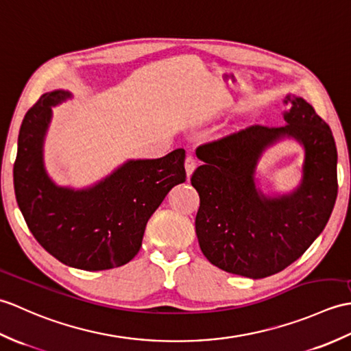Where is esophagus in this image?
<instances>
[{
	"label": "esophagus",
	"mask_w": 351,
	"mask_h": 351,
	"mask_svg": "<svg viewBox=\"0 0 351 351\" xmlns=\"http://www.w3.org/2000/svg\"><path fill=\"white\" fill-rule=\"evenodd\" d=\"M195 167H197V160H195V158H193V154L186 156L184 168H186V174H188V177L192 176L193 171H195Z\"/></svg>",
	"instance_id": "1"
}]
</instances>
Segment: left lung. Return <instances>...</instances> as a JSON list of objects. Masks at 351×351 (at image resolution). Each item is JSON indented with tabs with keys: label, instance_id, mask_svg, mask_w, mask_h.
<instances>
[{
	"label": "left lung",
	"instance_id": "obj_1",
	"mask_svg": "<svg viewBox=\"0 0 351 351\" xmlns=\"http://www.w3.org/2000/svg\"><path fill=\"white\" fill-rule=\"evenodd\" d=\"M285 126H249L197 149L204 162L191 177L199 195L195 217L206 258L228 274L266 278L290 266L328 223L338 193L337 145L332 130L300 97L287 96ZM293 136L306 147L304 180L298 191L267 199L253 174L262 150Z\"/></svg>",
	"mask_w": 351,
	"mask_h": 351
}]
</instances>
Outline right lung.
Returning <instances> with one entry per match:
<instances>
[{"label": "right lung", "mask_w": 351, "mask_h": 351, "mask_svg": "<svg viewBox=\"0 0 351 351\" xmlns=\"http://www.w3.org/2000/svg\"><path fill=\"white\" fill-rule=\"evenodd\" d=\"M66 91L46 93L23 117L13 165L18 206L45 251L82 270L120 267L138 254L145 225L176 184L186 180L184 150L130 160L87 191L57 188L46 176L42 144L52 106Z\"/></svg>", "instance_id": "add662e5"}]
</instances>
